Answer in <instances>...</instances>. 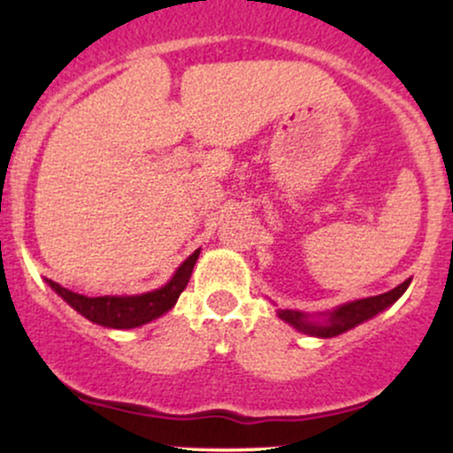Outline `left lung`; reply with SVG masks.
Returning <instances> with one entry per match:
<instances>
[{"instance_id":"obj_1","label":"left lung","mask_w":453,"mask_h":453,"mask_svg":"<svg viewBox=\"0 0 453 453\" xmlns=\"http://www.w3.org/2000/svg\"><path fill=\"white\" fill-rule=\"evenodd\" d=\"M411 279L400 283L398 288L389 289L386 294L371 296V298L353 300V303L336 306L334 311H327V313H321L324 319H311V315L300 313V311L292 309H279L277 315L283 321H288L289 326H294L296 330L303 332V334L309 336H319V339H332V336H339L342 332L351 330V327L364 324V321L372 319V317L386 311L388 306H392L396 300L407 292Z\"/></svg>"}]
</instances>
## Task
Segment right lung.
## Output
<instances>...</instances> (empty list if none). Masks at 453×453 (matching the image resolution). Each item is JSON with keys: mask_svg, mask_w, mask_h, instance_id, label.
Returning <instances> with one entry per match:
<instances>
[{"mask_svg": "<svg viewBox=\"0 0 453 453\" xmlns=\"http://www.w3.org/2000/svg\"><path fill=\"white\" fill-rule=\"evenodd\" d=\"M200 256V249H196L189 257L180 264L174 277L164 285V288L153 289V292L140 294V296H97L89 298L70 289L61 288L55 280H46L50 288L55 289L61 298L65 300L72 309L78 311L82 317L100 324L104 327H114V330H129V327H138L149 324V321L157 319L176 304L179 296L189 283L191 273Z\"/></svg>", "mask_w": 453, "mask_h": 453, "instance_id": "add662e5", "label": "right lung"}]
</instances>
